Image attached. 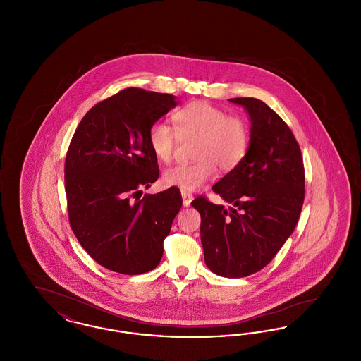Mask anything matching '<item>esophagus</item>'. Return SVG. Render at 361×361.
Instances as JSON below:
<instances>
[{
	"mask_svg": "<svg viewBox=\"0 0 361 361\" xmlns=\"http://www.w3.org/2000/svg\"><path fill=\"white\" fill-rule=\"evenodd\" d=\"M181 196H183V204H184V207L190 206V203L193 200V195L190 192H187V190H181Z\"/></svg>",
	"mask_w": 361,
	"mask_h": 361,
	"instance_id": "esophagus-1",
	"label": "esophagus"
}]
</instances>
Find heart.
Masks as SVG:
<instances>
[{
    "label": "heart",
    "instance_id": "obj_1",
    "mask_svg": "<svg viewBox=\"0 0 361 361\" xmlns=\"http://www.w3.org/2000/svg\"><path fill=\"white\" fill-rule=\"evenodd\" d=\"M173 126L155 121L149 128V145L155 157L168 164L172 161L178 137H196L192 164L166 169L162 181L168 187L193 192L202 188L216 173L235 169L249 149V127L240 116L226 115L224 109L207 103L192 102L172 114Z\"/></svg>",
    "mask_w": 361,
    "mask_h": 361
}]
</instances>
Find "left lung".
I'll return each mask as SVG.
<instances>
[{
  "label": "left lung",
  "instance_id": "obj_1",
  "mask_svg": "<svg viewBox=\"0 0 361 361\" xmlns=\"http://www.w3.org/2000/svg\"><path fill=\"white\" fill-rule=\"evenodd\" d=\"M230 102L242 105L252 123L245 158L212 187L230 207L204 196L190 204L202 216L207 267L237 279L267 267L293 233L305 200V166L290 127L272 108L253 97Z\"/></svg>",
  "mask_w": 361,
  "mask_h": 361
}]
</instances>
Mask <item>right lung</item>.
<instances>
[{
    "label": "right lung",
    "instance_id": "right-lung-1",
    "mask_svg": "<svg viewBox=\"0 0 361 361\" xmlns=\"http://www.w3.org/2000/svg\"><path fill=\"white\" fill-rule=\"evenodd\" d=\"M177 104L168 93L123 89L92 106L70 142V227L87 255L109 271L140 275L162 258L164 240L183 206L180 189L140 196L159 176L149 128Z\"/></svg>",
    "mask_w": 361,
    "mask_h": 361
}]
</instances>
